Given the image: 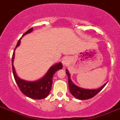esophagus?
Segmentation results:
<instances>
[{"mask_svg":"<svg viewBox=\"0 0 120 120\" xmlns=\"http://www.w3.org/2000/svg\"><path fill=\"white\" fill-rule=\"evenodd\" d=\"M69 61H70L69 58H68V57H65L63 59V60H62L63 64L64 66H67V65L68 64V63H69Z\"/></svg>","mask_w":120,"mask_h":120,"instance_id":"34e87169","label":"esophagus"}]
</instances>
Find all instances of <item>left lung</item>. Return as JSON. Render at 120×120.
Listing matches in <instances>:
<instances>
[{
	"mask_svg": "<svg viewBox=\"0 0 120 120\" xmlns=\"http://www.w3.org/2000/svg\"><path fill=\"white\" fill-rule=\"evenodd\" d=\"M66 70V74L68 76V82L70 91L71 94L77 99L84 100H88L93 98L97 93H98L107 83L106 82L100 88H97V89H85V88H81V87L77 86L72 82L70 79V74L67 69Z\"/></svg>",
	"mask_w": 120,
	"mask_h": 120,
	"instance_id": "left-lung-1",
	"label": "left lung"
}]
</instances>
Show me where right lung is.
Returning <instances> with one entry per match:
<instances>
[{
    "mask_svg": "<svg viewBox=\"0 0 120 120\" xmlns=\"http://www.w3.org/2000/svg\"><path fill=\"white\" fill-rule=\"evenodd\" d=\"M32 31H33V28L29 29L26 32L23 34L22 37L26 34L31 33ZM22 37L19 40L15 49V50L16 47H17L20 45V40ZM14 59H15V51L13 52L12 58H11L12 70L15 80L18 87H19L20 91L27 97L32 98V99L40 100L46 98L49 95L52 88L53 75L57 71L62 69V63H59L52 66L49 69L48 71L46 73L45 76L43 77L41 79L35 81H29L20 79L17 75L15 67L13 66Z\"/></svg>",
    "mask_w": 120,
    "mask_h": 120,
    "instance_id": "right-lung-1",
    "label": "right lung"
}]
</instances>
